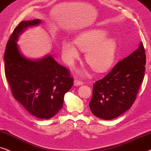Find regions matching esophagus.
Instances as JSON below:
<instances>
[{"instance_id":"34e87169","label":"esophagus","mask_w":151,"mask_h":151,"mask_svg":"<svg viewBox=\"0 0 151 151\" xmlns=\"http://www.w3.org/2000/svg\"><path fill=\"white\" fill-rule=\"evenodd\" d=\"M83 84V81H80L79 79H74V85L75 86H79L80 85H82Z\"/></svg>"}]
</instances>
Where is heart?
<instances>
[{
  "instance_id": "obj_1",
  "label": "heart",
  "mask_w": 151,
  "mask_h": 151,
  "mask_svg": "<svg viewBox=\"0 0 151 151\" xmlns=\"http://www.w3.org/2000/svg\"><path fill=\"white\" fill-rule=\"evenodd\" d=\"M107 32L102 29H91L84 32L72 42L64 41L62 43V53L68 65H73L79 57V52H86V60L94 71L103 72L113 63L116 50V42L108 38ZM76 45L77 46H76Z\"/></svg>"
}]
</instances>
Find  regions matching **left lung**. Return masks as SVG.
<instances>
[{
    "label": "left lung",
    "mask_w": 151,
    "mask_h": 151,
    "mask_svg": "<svg viewBox=\"0 0 151 151\" xmlns=\"http://www.w3.org/2000/svg\"><path fill=\"white\" fill-rule=\"evenodd\" d=\"M146 54L144 45L118 62L103 79L93 84L89 104L94 116L110 120L117 117L131 107L143 81Z\"/></svg>",
    "instance_id": "1"
}]
</instances>
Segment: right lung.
Here are the masks:
<instances>
[{
  "label": "right lung",
  "mask_w": 151,
  "mask_h": 151,
  "mask_svg": "<svg viewBox=\"0 0 151 151\" xmlns=\"http://www.w3.org/2000/svg\"><path fill=\"white\" fill-rule=\"evenodd\" d=\"M40 23L39 19L23 21L14 29L4 53L5 73L14 99L32 115L47 119L63 107L64 95L74 79L52 56L34 61L19 52L17 41L20 34Z\"/></svg>",
  "instance_id": "right-lung-1"
}]
</instances>
